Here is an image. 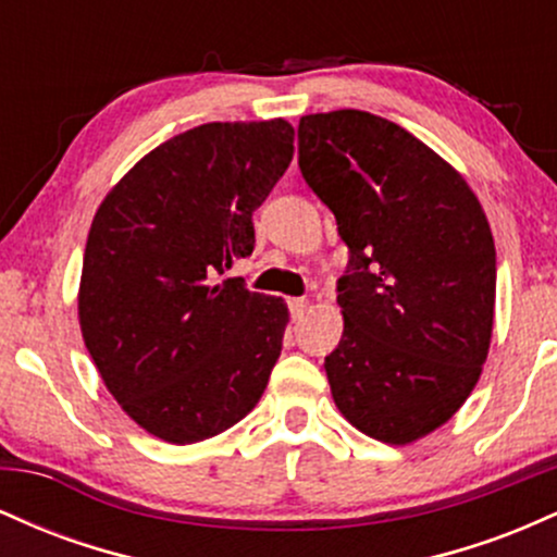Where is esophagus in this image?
I'll list each match as a JSON object with an SVG mask.
<instances>
[{
    "label": "esophagus",
    "instance_id": "34e87169",
    "mask_svg": "<svg viewBox=\"0 0 557 557\" xmlns=\"http://www.w3.org/2000/svg\"><path fill=\"white\" fill-rule=\"evenodd\" d=\"M287 306H290L293 319H300V317L306 314V309H309V300H304V298H290V300H287Z\"/></svg>",
    "mask_w": 557,
    "mask_h": 557
}]
</instances>
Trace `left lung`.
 <instances>
[{
    "label": "left lung",
    "instance_id": "obj_1",
    "mask_svg": "<svg viewBox=\"0 0 557 557\" xmlns=\"http://www.w3.org/2000/svg\"><path fill=\"white\" fill-rule=\"evenodd\" d=\"M298 164L350 248L343 337L324 359L337 411L387 445L456 417L487 361L495 240L463 175L361 110L306 114Z\"/></svg>",
    "mask_w": 557,
    "mask_h": 557
}]
</instances>
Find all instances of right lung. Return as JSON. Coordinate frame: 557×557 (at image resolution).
I'll return each mask as SVG.
<instances>
[{
  "instance_id": "1",
  "label": "right lung",
  "mask_w": 557,
  "mask_h": 557,
  "mask_svg": "<svg viewBox=\"0 0 557 557\" xmlns=\"http://www.w3.org/2000/svg\"><path fill=\"white\" fill-rule=\"evenodd\" d=\"M293 125L207 123L114 183L88 230L78 322L101 382L140 430L190 445L253 411L290 311L235 280L251 216L293 159Z\"/></svg>"
}]
</instances>
